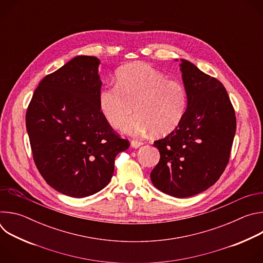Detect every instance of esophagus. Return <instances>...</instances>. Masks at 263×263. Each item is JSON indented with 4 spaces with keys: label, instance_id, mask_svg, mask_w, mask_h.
<instances>
[{
    "label": "esophagus",
    "instance_id": "34e87169",
    "mask_svg": "<svg viewBox=\"0 0 263 263\" xmlns=\"http://www.w3.org/2000/svg\"><path fill=\"white\" fill-rule=\"evenodd\" d=\"M140 145H142V142H140L139 140H132V141H131V146L134 147V148H137V147H139Z\"/></svg>",
    "mask_w": 263,
    "mask_h": 263
}]
</instances>
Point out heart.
<instances>
[{
    "mask_svg": "<svg viewBox=\"0 0 263 263\" xmlns=\"http://www.w3.org/2000/svg\"><path fill=\"white\" fill-rule=\"evenodd\" d=\"M98 101L102 116L115 129L129 121L134 109L136 117L124 128L130 135L171 133L181 123L187 105L185 88L179 81L142 62L122 66L116 85L103 87Z\"/></svg>",
    "mask_w": 263,
    "mask_h": 263,
    "instance_id": "obj_1",
    "label": "heart"
}]
</instances>
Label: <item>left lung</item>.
Instances as JSON below:
<instances>
[{
	"label": "left lung",
	"mask_w": 263,
	"mask_h": 263,
	"mask_svg": "<svg viewBox=\"0 0 263 263\" xmlns=\"http://www.w3.org/2000/svg\"><path fill=\"white\" fill-rule=\"evenodd\" d=\"M180 61L187 106L178 127L154 142L160 160L151 181L166 195L189 198L208 190L226 168L236 119L223 85L191 61Z\"/></svg>",
	"instance_id": "1"
}]
</instances>
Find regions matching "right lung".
I'll return each mask as SVG.
<instances>
[{
	"mask_svg": "<svg viewBox=\"0 0 263 263\" xmlns=\"http://www.w3.org/2000/svg\"><path fill=\"white\" fill-rule=\"evenodd\" d=\"M100 63L95 56H76L48 74L35 89L26 115L37 168L55 191L72 198L106 187L117 155L130 145L100 111Z\"/></svg>",
	"mask_w": 263,
	"mask_h": 263,
	"instance_id": "add662e5",
	"label": "right lung"
}]
</instances>
